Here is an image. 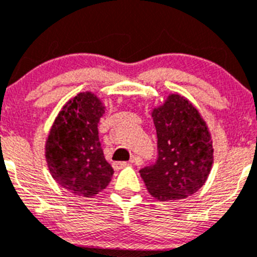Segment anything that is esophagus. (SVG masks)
Wrapping results in <instances>:
<instances>
[{"label": "esophagus", "mask_w": 257, "mask_h": 257, "mask_svg": "<svg viewBox=\"0 0 257 257\" xmlns=\"http://www.w3.org/2000/svg\"><path fill=\"white\" fill-rule=\"evenodd\" d=\"M137 161H138V157H134L133 160H132V163H137ZM126 165H128V163H126V161H116V163L112 164L114 169H121Z\"/></svg>", "instance_id": "34e87169"}]
</instances>
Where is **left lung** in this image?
<instances>
[{
  "label": "left lung",
  "instance_id": "left-lung-1",
  "mask_svg": "<svg viewBox=\"0 0 257 257\" xmlns=\"http://www.w3.org/2000/svg\"><path fill=\"white\" fill-rule=\"evenodd\" d=\"M157 133V157L141 169V177L155 198L177 201L193 195L212 165V143L197 108L180 94H170L152 111Z\"/></svg>",
  "mask_w": 257,
  "mask_h": 257
}]
</instances>
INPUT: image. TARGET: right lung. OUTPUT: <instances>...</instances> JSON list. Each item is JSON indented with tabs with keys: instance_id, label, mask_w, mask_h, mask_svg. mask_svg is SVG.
<instances>
[{
	"instance_id": "1",
	"label": "right lung",
	"mask_w": 257,
	"mask_h": 257,
	"mask_svg": "<svg viewBox=\"0 0 257 257\" xmlns=\"http://www.w3.org/2000/svg\"><path fill=\"white\" fill-rule=\"evenodd\" d=\"M103 112L93 93H78L62 107L48 134L46 160L51 175L73 195L92 197L107 187L114 174L98 138Z\"/></svg>"
}]
</instances>
